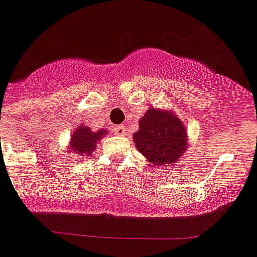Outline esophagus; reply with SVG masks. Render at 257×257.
Returning <instances> with one entry per match:
<instances>
[{
    "mask_svg": "<svg viewBox=\"0 0 257 257\" xmlns=\"http://www.w3.org/2000/svg\"><path fill=\"white\" fill-rule=\"evenodd\" d=\"M126 133H127V130L123 124H121V126H117L116 128H114V134H116L117 136H124L126 135Z\"/></svg>",
    "mask_w": 257,
    "mask_h": 257,
    "instance_id": "esophagus-1",
    "label": "esophagus"
}]
</instances>
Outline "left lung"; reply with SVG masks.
I'll return each mask as SVG.
<instances>
[{
	"instance_id": "8db88e82",
	"label": "left lung",
	"mask_w": 257,
	"mask_h": 257,
	"mask_svg": "<svg viewBox=\"0 0 257 257\" xmlns=\"http://www.w3.org/2000/svg\"><path fill=\"white\" fill-rule=\"evenodd\" d=\"M133 139L136 149L155 167L175 164L189 146L187 128L174 111L153 106L139 119Z\"/></svg>"
}]
</instances>
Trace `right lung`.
<instances>
[{"label":"right lung","instance_id":"1","mask_svg":"<svg viewBox=\"0 0 257 257\" xmlns=\"http://www.w3.org/2000/svg\"><path fill=\"white\" fill-rule=\"evenodd\" d=\"M107 134H108V131L104 130V128L93 131L90 127L78 124L75 127V130L72 133V135H70L67 153L79 156L80 159H84L85 156L89 158L96 151L97 143H99L102 139L106 138Z\"/></svg>","mask_w":257,"mask_h":257}]
</instances>
